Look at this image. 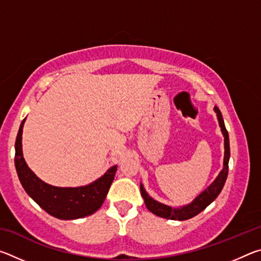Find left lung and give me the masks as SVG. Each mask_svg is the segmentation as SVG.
I'll return each instance as SVG.
<instances>
[{
  "label": "left lung",
  "mask_w": 261,
  "mask_h": 261,
  "mask_svg": "<svg viewBox=\"0 0 261 261\" xmlns=\"http://www.w3.org/2000/svg\"><path fill=\"white\" fill-rule=\"evenodd\" d=\"M214 110L216 113V116H218L221 131H222V135L224 137V158H223L222 170L220 171L219 176L215 178L214 182L212 183L210 187L205 190V191H202L199 196H198L196 199L191 202V204L183 207H178V208H174V207L161 204V202L154 200L152 197L148 196L147 192L145 191L143 184L140 183V192L145 200V205H146L147 210L149 212H152L153 214L168 220L183 221V220L191 219L197 214H199L200 212L204 211L206 207L211 204V202H213L216 199V197L220 194L221 190L223 189V185L226 183V179L228 176V163H229V158H230V146H229V135L226 129V125H224L222 114H221L220 109L216 107V106L214 107Z\"/></svg>",
  "instance_id": "obj_1"
}]
</instances>
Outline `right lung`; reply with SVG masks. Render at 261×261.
<instances>
[{
  "label": "right lung",
  "instance_id": "obj_1",
  "mask_svg": "<svg viewBox=\"0 0 261 261\" xmlns=\"http://www.w3.org/2000/svg\"><path fill=\"white\" fill-rule=\"evenodd\" d=\"M23 120L15 143V166L26 193L48 214L61 220L85 218L95 213L103 204L117 166H113L93 183L78 188H59L43 182L26 165L21 151Z\"/></svg>",
  "mask_w": 261,
  "mask_h": 261
}]
</instances>
